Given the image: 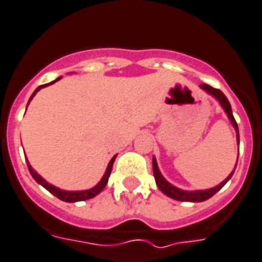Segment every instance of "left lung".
Segmentation results:
<instances>
[{"label": "left lung", "mask_w": 262, "mask_h": 262, "mask_svg": "<svg viewBox=\"0 0 262 262\" xmlns=\"http://www.w3.org/2000/svg\"><path fill=\"white\" fill-rule=\"evenodd\" d=\"M201 87L205 91H207L208 94L212 95V97L215 98V99H218V101H220L221 106H222L223 110L226 112L227 117H229V120H230V122L233 124L234 129L237 130V141H238V145H239V133H238V125H237V122H235L234 117H233L231 106H230V103H229V101H227V98L225 97V94H223L222 91L218 90V89H214V87H211V86H208V84H201ZM152 164H153V176H155V180H156L157 187L160 188L161 192L165 193L167 196L172 198V199H175V201H180V202H203V201H207V199H210V198H211L214 193L218 192V191H220L221 188H222V187L225 186V184H226L229 180H230V178L233 176V173H234V171H233L230 175L227 176L226 179L221 183V184H218V186L214 187V188H210V190L184 191V190H180V188H178V187L172 186L171 183H168L167 180L163 178L161 172L159 171V167H157V161H156V159H155V157H153ZM235 167H237V165H235Z\"/></svg>", "instance_id": "left-lung-1"}]
</instances>
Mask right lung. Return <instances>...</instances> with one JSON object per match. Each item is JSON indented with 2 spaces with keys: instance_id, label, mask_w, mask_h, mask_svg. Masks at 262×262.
<instances>
[{
  "instance_id": "right-lung-1",
  "label": "right lung",
  "mask_w": 262,
  "mask_h": 262,
  "mask_svg": "<svg viewBox=\"0 0 262 262\" xmlns=\"http://www.w3.org/2000/svg\"><path fill=\"white\" fill-rule=\"evenodd\" d=\"M60 79V78H57L56 80H54V82L51 83H47V84H41V86H39L37 89L35 90V93L32 94V97L29 98V102L32 101V98L35 97L36 93L39 90H41L42 87H47L50 86V84H52V83L57 82V80ZM29 102H28V105H29ZM114 160H116V156L113 157L112 160H110L109 165H107V168H106V172L105 175H103V178L101 179V182L98 183L97 186L93 187V188H90V190H84V191H64V190H60V188H57V187L52 186V184H50L48 182H46V180L42 179L41 176L37 173V172L33 169V168L31 167V164L27 161L28 164V169H29V172H31L32 178L36 180V182L39 183V184H41L46 190L50 191L51 193H54L55 196L59 198L60 201L63 202H69V203H72V202H80V201H87V199H91V198H94L95 195H98V193L101 192L103 188L106 187V184H107V180H109V176L110 173H112V168H113V164H114Z\"/></svg>"
}]
</instances>
